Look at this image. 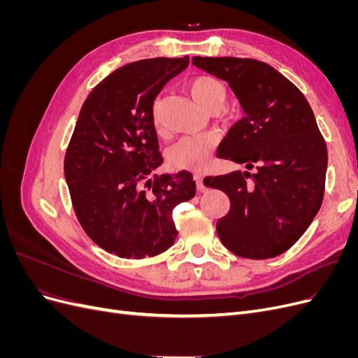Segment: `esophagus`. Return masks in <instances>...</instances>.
<instances>
[{"label":"esophagus","instance_id":"1","mask_svg":"<svg viewBox=\"0 0 358 358\" xmlns=\"http://www.w3.org/2000/svg\"><path fill=\"white\" fill-rule=\"evenodd\" d=\"M194 180H196V187L199 191L204 189V183H203V176L201 175H194Z\"/></svg>","mask_w":358,"mask_h":358}]
</instances>
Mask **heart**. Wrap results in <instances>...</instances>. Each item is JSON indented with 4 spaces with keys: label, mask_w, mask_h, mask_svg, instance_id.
Wrapping results in <instances>:
<instances>
[{
    "label": "heart",
    "mask_w": 358,
    "mask_h": 358,
    "mask_svg": "<svg viewBox=\"0 0 358 358\" xmlns=\"http://www.w3.org/2000/svg\"><path fill=\"white\" fill-rule=\"evenodd\" d=\"M187 88L196 103L208 112L218 110L227 96L225 85L212 76H196L188 82ZM152 124L155 131L161 133V117L157 107L152 112ZM218 143L220 136L213 131L182 137L167 150L169 166L178 170H201L208 166Z\"/></svg>",
    "instance_id": "obj_1"
}]
</instances>
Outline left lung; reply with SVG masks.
Returning a JSON list of instances; mask_svg holds the SVG:
<instances>
[{
  "instance_id": "left-lung-1",
  "label": "left lung",
  "mask_w": 358,
  "mask_h": 358,
  "mask_svg": "<svg viewBox=\"0 0 358 358\" xmlns=\"http://www.w3.org/2000/svg\"><path fill=\"white\" fill-rule=\"evenodd\" d=\"M192 64L229 83L245 112L216 157L246 170L204 179L230 199L216 233L239 257H278L300 239L322 203L327 148L315 116L297 86L266 62L194 57Z\"/></svg>"
}]
</instances>
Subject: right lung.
Here are the masks:
<instances>
[{"label": "right lung", "instance_id": "add662e5", "mask_svg": "<svg viewBox=\"0 0 358 358\" xmlns=\"http://www.w3.org/2000/svg\"><path fill=\"white\" fill-rule=\"evenodd\" d=\"M188 64L183 57L122 66L86 96L76 122L64 159L76 216L96 245L121 258L164 252L178 236L173 209L196 196L189 171L149 178L162 164L154 101Z\"/></svg>", "mask_w": 358, "mask_h": 358}]
</instances>
